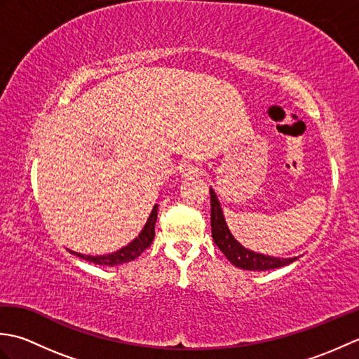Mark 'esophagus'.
<instances>
[{
    "instance_id": "esophagus-1",
    "label": "esophagus",
    "mask_w": 359,
    "mask_h": 359,
    "mask_svg": "<svg viewBox=\"0 0 359 359\" xmlns=\"http://www.w3.org/2000/svg\"><path fill=\"white\" fill-rule=\"evenodd\" d=\"M180 172L185 177H199V175H202V168L194 162H185L184 165H180Z\"/></svg>"
}]
</instances>
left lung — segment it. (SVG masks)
I'll return each mask as SVG.
<instances>
[{"label": "left lung", "instance_id": "8db88e82", "mask_svg": "<svg viewBox=\"0 0 359 359\" xmlns=\"http://www.w3.org/2000/svg\"><path fill=\"white\" fill-rule=\"evenodd\" d=\"M210 196H211V234L212 241H215L219 250L222 251L225 257L230 261L233 265L239 266L242 270H251V271H264V270H271V269H279V266H284L294 262L297 257H271L265 256L261 253H256V251H251L233 238L225 222L222 208H220V203L217 201V196L215 189L210 188Z\"/></svg>", "mask_w": 359, "mask_h": 359}]
</instances>
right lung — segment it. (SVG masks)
Here are the masks:
<instances>
[{"instance_id":"1","label":"right lung","mask_w":359,"mask_h":359,"mask_svg":"<svg viewBox=\"0 0 359 359\" xmlns=\"http://www.w3.org/2000/svg\"><path fill=\"white\" fill-rule=\"evenodd\" d=\"M157 210H158V205H154V208H152L151 215L147 220V224H144L142 233L137 236V238L129 242L126 247L120 248L117 251H114L111 255H103V256H88V255H80V253H75V251H71L72 255L79 256L81 259H85L88 262H93L97 265H120V264H126V262H131L134 261L135 257H139L144 250H147L152 241H154V226H156V220H157Z\"/></svg>"}]
</instances>
